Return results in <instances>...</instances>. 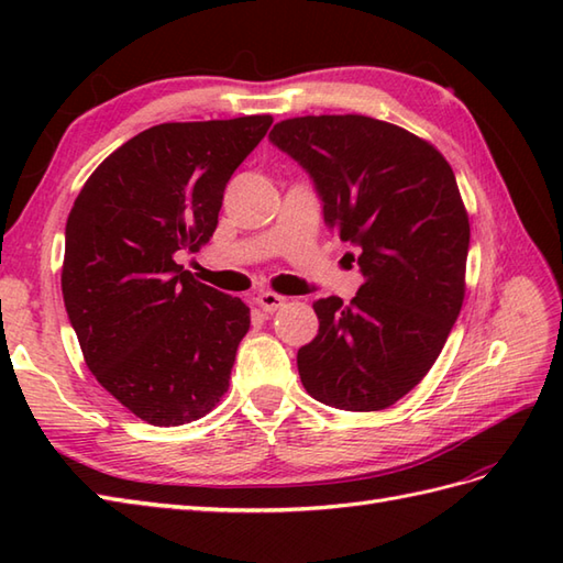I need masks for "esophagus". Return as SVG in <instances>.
I'll return each instance as SVG.
<instances>
[{
  "label": "esophagus",
  "instance_id": "34e87169",
  "mask_svg": "<svg viewBox=\"0 0 563 563\" xmlns=\"http://www.w3.org/2000/svg\"><path fill=\"white\" fill-rule=\"evenodd\" d=\"M285 297L283 295H275V292H268V290H263V292H258L256 295V305L263 309V312H278L280 307H285Z\"/></svg>",
  "mask_w": 563,
  "mask_h": 563
}]
</instances>
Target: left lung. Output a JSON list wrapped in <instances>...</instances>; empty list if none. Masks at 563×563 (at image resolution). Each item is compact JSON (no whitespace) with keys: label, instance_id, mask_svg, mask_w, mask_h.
<instances>
[{"label":"left lung","instance_id":"obj_1","mask_svg":"<svg viewBox=\"0 0 563 563\" xmlns=\"http://www.w3.org/2000/svg\"><path fill=\"white\" fill-rule=\"evenodd\" d=\"M268 137L312 176L329 230L361 249L351 305L314 302L302 385L343 411L387 409L433 367L462 309L470 218L454 174L430 142L367 115L290 118Z\"/></svg>","mask_w":563,"mask_h":563}]
</instances>
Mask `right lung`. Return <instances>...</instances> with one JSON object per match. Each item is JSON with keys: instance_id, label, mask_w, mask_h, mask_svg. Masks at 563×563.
<instances>
[{"instance_id": "obj_1", "label": "right lung", "mask_w": 563, "mask_h": 563, "mask_svg": "<svg viewBox=\"0 0 563 563\" xmlns=\"http://www.w3.org/2000/svg\"><path fill=\"white\" fill-rule=\"evenodd\" d=\"M271 115L162 123L89 176L65 227L63 297L84 361L128 411L181 426L230 387L251 317L176 263L218 227L224 186Z\"/></svg>"}]
</instances>
